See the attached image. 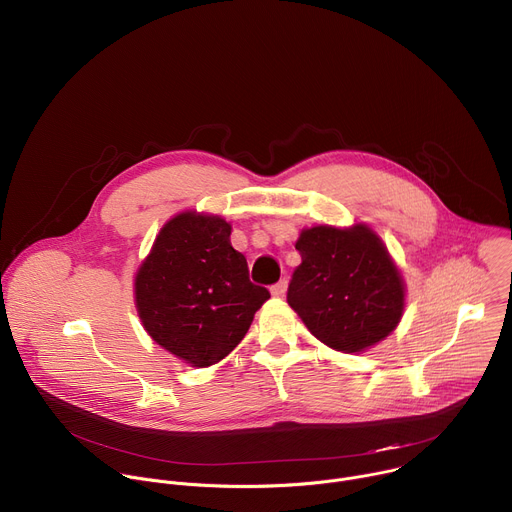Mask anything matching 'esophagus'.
<instances>
[{"label": "esophagus", "instance_id": "obj_1", "mask_svg": "<svg viewBox=\"0 0 512 512\" xmlns=\"http://www.w3.org/2000/svg\"><path fill=\"white\" fill-rule=\"evenodd\" d=\"M285 291H287V281L281 279L279 283H275V285L271 287V296H273V298H283Z\"/></svg>", "mask_w": 512, "mask_h": 512}]
</instances>
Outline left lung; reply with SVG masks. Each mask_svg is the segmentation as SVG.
<instances>
[{
  "label": "left lung",
  "instance_id": "8db88e82",
  "mask_svg": "<svg viewBox=\"0 0 512 512\" xmlns=\"http://www.w3.org/2000/svg\"><path fill=\"white\" fill-rule=\"evenodd\" d=\"M296 249L302 263L291 277L287 304L320 342L358 354L397 328L405 281L369 225L304 229Z\"/></svg>",
  "mask_w": 512,
  "mask_h": 512
}]
</instances>
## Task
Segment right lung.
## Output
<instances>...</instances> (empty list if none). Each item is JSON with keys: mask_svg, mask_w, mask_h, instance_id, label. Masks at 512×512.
<instances>
[{"mask_svg": "<svg viewBox=\"0 0 512 512\" xmlns=\"http://www.w3.org/2000/svg\"><path fill=\"white\" fill-rule=\"evenodd\" d=\"M139 320L162 348L192 367L223 360L247 334L269 291L249 281L231 225L184 210L160 229L133 279Z\"/></svg>", "mask_w": 512, "mask_h": 512, "instance_id": "obj_1", "label": "right lung"}]
</instances>
